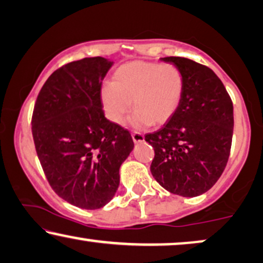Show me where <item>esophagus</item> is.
<instances>
[{
  "label": "esophagus",
  "mask_w": 263,
  "mask_h": 263,
  "mask_svg": "<svg viewBox=\"0 0 263 263\" xmlns=\"http://www.w3.org/2000/svg\"><path fill=\"white\" fill-rule=\"evenodd\" d=\"M132 139H134L135 143L144 142V136L139 134V132H134V134H132Z\"/></svg>",
  "instance_id": "obj_1"
}]
</instances>
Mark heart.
I'll list each match as a JSON object with an SVG mask.
<instances>
[{
  "label": "heart",
  "instance_id": "b5f03b06",
  "mask_svg": "<svg viewBox=\"0 0 263 263\" xmlns=\"http://www.w3.org/2000/svg\"><path fill=\"white\" fill-rule=\"evenodd\" d=\"M185 92V77L179 67L159 62L134 61L122 65L113 83L101 89V102L107 119L121 124L134 101L131 122L136 127L164 125L179 110Z\"/></svg>",
  "mask_w": 263,
  "mask_h": 263
}]
</instances>
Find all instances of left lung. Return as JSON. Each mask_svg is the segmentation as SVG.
<instances>
[{
	"instance_id": "8db88e82",
	"label": "left lung",
	"mask_w": 263,
	"mask_h": 263,
	"mask_svg": "<svg viewBox=\"0 0 263 263\" xmlns=\"http://www.w3.org/2000/svg\"><path fill=\"white\" fill-rule=\"evenodd\" d=\"M181 69L185 92L177 114L145 135L155 156L150 171L174 195L208 191L225 170L233 135V104L219 77L207 66L179 56L162 58Z\"/></svg>"
}]
</instances>
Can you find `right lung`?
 <instances>
[{
  "mask_svg": "<svg viewBox=\"0 0 263 263\" xmlns=\"http://www.w3.org/2000/svg\"><path fill=\"white\" fill-rule=\"evenodd\" d=\"M111 65L101 56L64 65L44 83L33 108V142L48 183L83 209L113 198L119 168L135 145L127 129L104 117L101 87Z\"/></svg>",
  "mask_w": 263,
  "mask_h": 263,
  "instance_id": "1",
  "label": "right lung"
}]
</instances>
